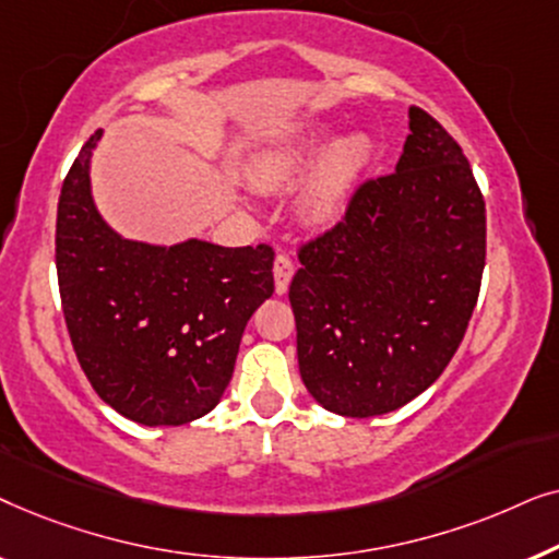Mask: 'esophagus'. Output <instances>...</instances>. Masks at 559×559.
Instances as JSON below:
<instances>
[{"mask_svg":"<svg viewBox=\"0 0 559 559\" xmlns=\"http://www.w3.org/2000/svg\"><path fill=\"white\" fill-rule=\"evenodd\" d=\"M272 272H274V293L285 295L287 287H289V280H293V274H295L293 259L285 257V254H277V259H274Z\"/></svg>","mask_w":559,"mask_h":559,"instance_id":"obj_1","label":"esophagus"}]
</instances>
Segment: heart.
<instances>
[{"label":"heart","instance_id":"1","mask_svg":"<svg viewBox=\"0 0 559 559\" xmlns=\"http://www.w3.org/2000/svg\"><path fill=\"white\" fill-rule=\"evenodd\" d=\"M333 134V121H310L264 144L251 157V178L259 188H280L312 164L302 186V211L312 224H333L373 157V140L364 129H350L335 140Z\"/></svg>","mask_w":559,"mask_h":559}]
</instances>
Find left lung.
I'll return each instance as SVG.
<instances>
[{
  "label": "left lung",
  "instance_id": "1",
  "mask_svg": "<svg viewBox=\"0 0 559 559\" xmlns=\"http://www.w3.org/2000/svg\"><path fill=\"white\" fill-rule=\"evenodd\" d=\"M289 285L302 384L343 417L386 415L445 371L476 308L486 205L457 142L423 109L386 178L300 249Z\"/></svg>",
  "mask_w": 559,
  "mask_h": 559
}]
</instances>
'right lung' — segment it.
<instances>
[{
	"label": "right lung",
	"mask_w": 559,
	"mask_h": 559,
	"mask_svg": "<svg viewBox=\"0 0 559 559\" xmlns=\"http://www.w3.org/2000/svg\"><path fill=\"white\" fill-rule=\"evenodd\" d=\"M83 144L58 201L56 266L75 356L96 394L144 427L209 415L249 318L274 293V251L203 239L150 243L106 224Z\"/></svg>",
	"instance_id": "right-lung-1"
}]
</instances>
